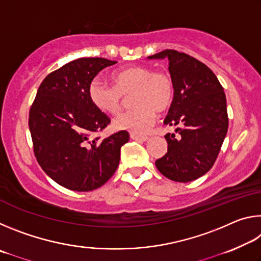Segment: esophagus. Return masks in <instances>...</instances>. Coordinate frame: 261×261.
<instances>
[{"label":"esophagus","mask_w":261,"mask_h":261,"mask_svg":"<svg viewBox=\"0 0 261 261\" xmlns=\"http://www.w3.org/2000/svg\"><path fill=\"white\" fill-rule=\"evenodd\" d=\"M130 138L132 140H136V141H146L148 139V137H146V136H137L135 134H131Z\"/></svg>","instance_id":"1"}]
</instances>
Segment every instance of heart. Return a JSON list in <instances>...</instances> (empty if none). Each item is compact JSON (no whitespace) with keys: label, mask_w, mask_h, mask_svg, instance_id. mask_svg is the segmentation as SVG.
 Returning a JSON list of instances; mask_svg holds the SVG:
<instances>
[{"label":"heart","mask_w":261,"mask_h":261,"mask_svg":"<svg viewBox=\"0 0 261 261\" xmlns=\"http://www.w3.org/2000/svg\"><path fill=\"white\" fill-rule=\"evenodd\" d=\"M112 79L114 86L100 79L92 81L88 98L100 112L116 114L122 108L123 95L134 93L131 102L135 108L115 117L114 126L117 130L145 134L155 122L156 112H165L173 102L174 83L166 72L134 65L115 71Z\"/></svg>","instance_id":"b5f03b06"}]
</instances>
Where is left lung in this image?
<instances>
[{
  "instance_id": "left-lung-1",
  "label": "left lung",
  "mask_w": 261,
  "mask_h": 261,
  "mask_svg": "<svg viewBox=\"0 0 261 261\" xmlns=\"http://www.w3.org/2000/svg\"><path fill=\"white\" fill-rule=\"evenodd\" d=\"M147 59L168 60L174 99L163 123L178 126L165 136L167 153L155 166L167 178L191 182L213 167L226 138V94L213 71L192 56L166 49Z\"/></svg>"
}]
</instances>
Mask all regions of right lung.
I'll return each mask as SVG.
<instances>
[{"instance_id": "right-lung-1", "label": "right lung", "mask_w": 261, "mask_h": 261, "mask_svg": "<svg viewBox=\"0 0 261 261\" xmlns=\"http://www.w3.org/2000/svg\"><path fill=\"white\" fill-rule=\"evenodd\" d=\"M117 63L102 57H82L43 79L30 109L33 151L42 170L57 184L87 192L107 182L120 163L126 131L93 138L110 120L88 98V86L101 70Z\"/></svg>"}]
</instances>
